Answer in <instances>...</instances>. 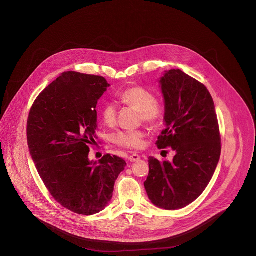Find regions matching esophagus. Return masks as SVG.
Wrapping results in <instances>:
<instances>
[{
  "mask_svg": "<svg viewBox=\"0 0 256 256\" xmlns=\"http://www.w3.org/2000/svg\"><path fill=\"white\" fill-rule=\"evenodd\" d=\"M128 160L130 162H138L140 160V156L138 154H132L128 156Z\"/></svg>",
  "mask_w": 256,
  "mask_h": 256,
  "instance_id": "esophagus-1",
  "label": "esophagus"
}]
</instances>
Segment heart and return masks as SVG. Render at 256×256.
Returning <instances> with one entry per match:
<instances>
[{
	"label": "heart",
	"mask_w": 256,
	"mask_h": 256,
	"mask_svg": "<svg viewBox=\"0 0 256 256\" xmlns=\"http://www.w3.org/2000/svg\"><path fill=\"white\" fill-rule=\"evenodd\" d=\"M120 101L136 108L142 118L146 122H155L163 114V104L154 98V93L142 86H134L126 89L120 96ZM118 106L114 102H106L101 110L102 122L112 126L116 120ZM146 134L140 130L118 132L114 136V142L122 148L130 150H140L144 146Z\"/></svg>",
	"instance_id": "1"
}]
</instances>
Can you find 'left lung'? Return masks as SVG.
I'll return each instance as SVG.
<instances>
[{
  "instance_id": "1",
  "label": "left lung",
  "mask_w": 256,
  "mask_h": 256,
  "mask_svg": "<svg viewBox=\"0 0 256 256\" xmlns=\"http://www.w3.org/2000/svg\"><path fill=\"white\" fill-rule=\"evenodd\" d=\"M164 98V124L157 148H171L172 162L148 158L144 182L152 204L174 210L193 203L210 183L220 156V136L212 98L202 83L180 69L159 80Z\"/></svg>"
}]
</instances>
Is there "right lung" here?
Segmentation results:
<instances>
[{"label": "right lung", "instance_id": "right-lung-1", "mask_svg": "<svg viewBox=\"0 0 256 256\" xmlns=\"http://www.w3.org/2000/svg\"><path fill=\"white\" fill-rule=\"evenodd\" d=\"M110 87L96 75L62 73L34 102L28 120L30 154L52 197L79 214L91 216L108 204L114 186L126 165L106 154L90 161L98 138L99 99Z\"/></svg>", "mask_w": 256, "mask_h": 256}]
</instances>
